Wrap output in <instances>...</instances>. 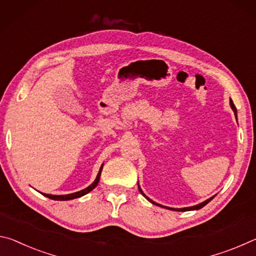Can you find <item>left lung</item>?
I'll list each match as a JSON object with an SVG mask.
<instances>
[{
  "label": "left lung",
  "instance_id": "1",
  "mask_svg": "<svg viewBox=\"0 0 256 256\" xmlns=\"http://www.w3.org/2000/svg\"><path fill=\"white\" fill-rule=\"evenodd\" d=\"M230 106H232V108L234 110V113H237V111H236V106H234V102L232 100H230ZM138 190H140V192H142V194H143V196L144 198H146V200H148L150 203H153V204H156V205H160V204H158V203H156V202H153L152 200H150L148 196H146L143 192H142V190L140 188V186H138ZM214 198V196H213V198H208V200H205V202H203V203H200V204H198V205H195V206H190V208H176V210L177 211H190V210H198V208H203L204 205H206L208 202H210L211 200H213ZM161 208H166V206H162V205H160ZM169 208V210H174V208Z\"/></svg>",
  "mask_w": 256,
  "mask_h": 256
}]
</instances>
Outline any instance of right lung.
I'll return each instance as SVG.
<instances>
[{
    "label": "right lung",
    "instance_id": "right-lung-1",
    "mask_svg": "<svg viewBox=\"0 0 256 256\" xmlns=\"http://www.w3.org/2000/svg\"><path fill=\"white\" fill-rule=\"evenodd\" d=\"M102 169H103V166H100V169L98 174V177H96L95 182L90 185L85 190H82L80 192H72V194H68V195H50V194H43L46 198H51V200H74V198H82V196L86 195L87 192H90V190H93L94 188L98 186V184L100 182V172H102Z\"/></svg>",
    "mask_w": 256,
    "mask_h": 256
}]
</instances>
